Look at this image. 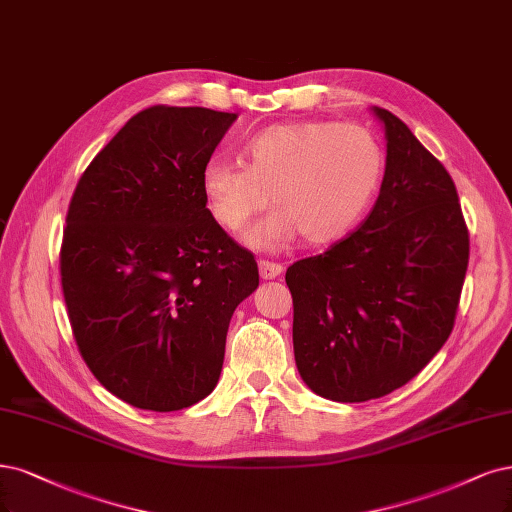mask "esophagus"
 I'll return each instance as SVG.
<instances>
[{
    "instance_id": "obj_1",
    "label": "esophagus",
    "mask_w": 512,
    "mask_h": 512,
    "mask_svg": "<svg viewBox=\"0 0 512 512\" xmlns=\"http://www.w3.org/2000/svg\"><path fill=\"white\" fill-rule=\"evenodd\" d=\"M258 271L262 279H275L277 275L284 273V264L281 262H271V260H260L258 262Z\"/></svg>"
}]
</instances>
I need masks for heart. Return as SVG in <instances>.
<instances>
[{"label": "heart", "mask_w": 512, "mask_h": 512, "mask_svg": "<svg viewBox=\"0 0 512 512\" xmlns=\"http://www.w3.org/2000/svg\"><path fill=\"white\" fill-rule=\"evenodd\" d=\"M243 167L209 158L203 190L214 220L235 233L271 203L277 207L248 233V243L275 250L301 233L320 245L347 235L373 203L385 154L375 133L330 120L264 129L241 150Z\"/></svg>", "instance_id": "1"}]
</instances>
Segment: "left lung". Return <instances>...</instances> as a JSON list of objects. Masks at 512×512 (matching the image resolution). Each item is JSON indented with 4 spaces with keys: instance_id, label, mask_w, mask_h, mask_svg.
Segmentation results:
<instances>
[{
    "instance_id": "obj_1",
    "label": "left lung",
    "mask_w": 512,
    "mask_h": 512,
    "mask_svg": "<svg viewBox=\"0 0 512 512\" xmlns=\"http://www.w3.org/2000/svg\"><path fill=\"white\" fill-rule=\"evenodd\" d=\"M387 158L364 222L286 271L294 358L311 390L364 402L409 383L455 324L470 239L449 171L383 108Z\"/></svg>"
}]
</instances>
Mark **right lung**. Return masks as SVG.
<instances>
[{
    "label": "right lung",
    "instance_id": "add662e5",
    "mask_svg": "<svg viewBox=\"0 0 512 512\" xmlns=\"http://www.w3.org/2000/svg\"><path fill=\"white\" fill-rule=\"evenodd\" d=\"M237 114L152 105L82 173L61 243L80 356L105 390L180 411L214 390L258 264L205 207L203 167Z\"/></svg>",
    "mask_w": 512,
    "mask_h": 512
}]
</instances>
